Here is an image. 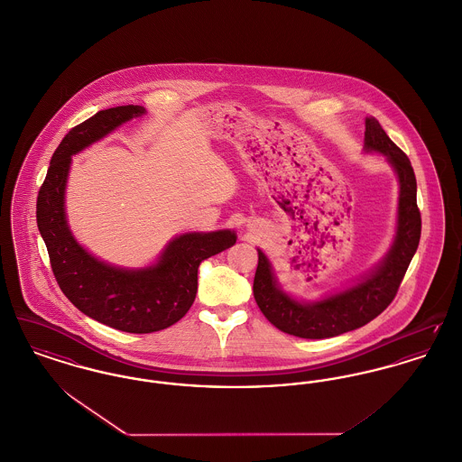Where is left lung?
<instances>
[{
  "mask_svg": "<svg viewBox=\"0 0 462 462\" xmlns=\"http://www.w3.org/2000/svg\"><path fill=\"white\" fill-rule=\"evenodd\" d=\"M366 153H382L400 183L396 236L387 254L349 288L316 301H300L282 291L269 258L258 249L254 300L272 325L300 338H329L370 323L394 300L420 239L417 181L407 155L389 139L377 118L365 120Z\"/></svg>",
  "mask_w": 462,
  "mask_h": 462,
  "instance_id": "1",
  "label": "left lung"
}]
</instances>
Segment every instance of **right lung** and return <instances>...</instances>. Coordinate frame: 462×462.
I'll return each mask as SVG.
<instances>
[{
    "label": "right lung",
    "instance_id": "obj_1",
    "mask_svg": "<svg viewBox=\"0 0 462 462\" xmlns=\"http://www.w3.org/2000/svg\"><path fill=\"white\" fill-rule=\"evenodd\" d=\"M144 113L134 105L103 109L73 127L57 146L36 200L38 230L62 293L85 316L127 333L178 323L197 295L199 265L237 241L234 230L187 232L165 245L155 263L122 269L96 258L75 239L64 208L73 155Z\"/></svg>",
    "mask_w": 462,
    "mask_h": 462
}]
</instances>
